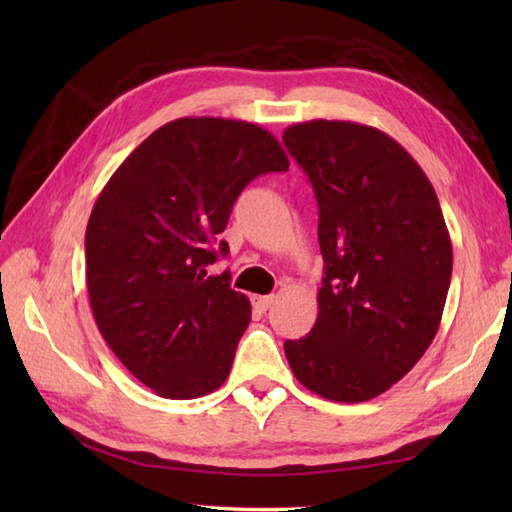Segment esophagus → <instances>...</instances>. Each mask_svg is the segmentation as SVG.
Masks as SVG:
<instances>
[{
    "mask_svg": "<svg viewBox=\"0 0 512 512\" xmlns=\"http://www.w3.org/2000/svg\"><path fill=\"white\" fill-rule=\"evenodd\" d=\"M275 303V297L273 295H253V306L257 308V310H262V312H266L270 306H273Z\"/></svg>",
    "mask_w": 512,
    "mask_h": 512,
    "instance_id": "34e87169",
    "label": "esophagus"
}]
</instances>
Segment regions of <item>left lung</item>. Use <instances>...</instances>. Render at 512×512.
Here are the masks:
<instances>
[{
    "mask_svg": "<svg viewBox=\"0 0 512 512\" xmlns=\"http://www.w3.org/2000/svg\"><path fill=\"white\" fill-rule=\"evenodd\" d=\"M284 145L319 202L325 277L310 334L286 341L299 383L334 402L383 394L427 352L451 284L438 195L405 147L376 127L308 121Z\"/></svg>",
    "mask_w": 512,
    "mask_h": 512,
    "instance_id": "obj_1",
    "label": "left lung"
}]
</instances>
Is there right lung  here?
Here are the masks:
<instances>
[{
    "label": "right lung",
    "mask_w": 512,
    "mask_h": 512,
    "mask_svg": "<svg viewBox=\"0 0 512 512\" xmlns=\"http://www.w3.org/2000/svg\"><path fill=\"white\" fill-rule=\"evenodd\" d=\"M288 167L264 127L187 116L145 138L103 187L85 231L92 314L118 361L158 396L200 398L231 374L250 301L206 266L246 184Z\"/></svg>",
    "instance_id": "1"
}]
</instances>
